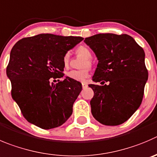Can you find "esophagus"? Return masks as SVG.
<instances>
[{
    "label": "esophagus",
    "mask_w": 157,
    "mask_h": 157,
    "mask_svg": "<svg viewBox=\"0 0 157 157\" xmlns=\"http://www.w3.org/2000/svg\"><path fill=\"white\" fill-rule=\"evenodd\" d=\"M82 88L83 89H85V88H86L88 86V84L86 82H82Z\"/></svg>",
    "instance_id": "obj_1"
}]
</instances>
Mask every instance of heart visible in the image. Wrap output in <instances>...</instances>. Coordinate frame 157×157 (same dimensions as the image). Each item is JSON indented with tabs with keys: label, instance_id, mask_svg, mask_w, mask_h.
I'll use <instances>...</instances> for the list:
<instances>
[{
	"label": "heart",
	"instance_id": "1",
	"mask_svg": "<svg viewBox=\"0 0 157 157\" xmlns=\"http://www.w3.org/2000/svg\"><path fill=\"white\" fill-rule=\"evenodd\" d=\"M77 53L82 55L83 57L86 59L82 65V67L91 66L92 62L90 59H92V52L88 47L84 45L79 46L77 48ZM69 62V52H67L65 54L63 57V64L65 66L68 65ZM89 69L88 68H82L80 70H71L67 73V78L69 79L75 80L76 82H84L85 80L89 77Z\"/></svg>",
	"mask_w": 157,
	"mask_h": 157
}]
</instances>
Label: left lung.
<instances>
[{"mask_svg":"<svg viewBox=\"0 0 157 157\" xmlns=\"http://www.w3.org/2000/svg\"><path fill=\"white\" fill-rule=\"evenodd\" d=\"M84 41L98 60L92 80L103 85H89L94 92L90 101L92 116L105 126L122 124L143 101L148 79L144 51L126 34H98Z\"/></svg>","mask_w":157,"mask_h":157,"instance_id":"8db88e82","label":"left lung"}]
</instances>
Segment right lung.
<instances>
[{
    "label": "right lung",
    "instance_id": "add662e5",
    "mask_svg": "<svg viewBox=\"0 0 157 157\" xmlns=\"http://www.w3.org/2000/svg\"><path fill=\"white\" fill-rule=\"evenodd\" d=\"M84 39L82 37L40 34L19 40L11 49L7 75L11 96L24 117L44 129L62 126L72 114L75 101L82 87L63 77V57Z\"/></svg>",
    "mask_w": 157,
    "mask_h": 157
}]
</instances>
